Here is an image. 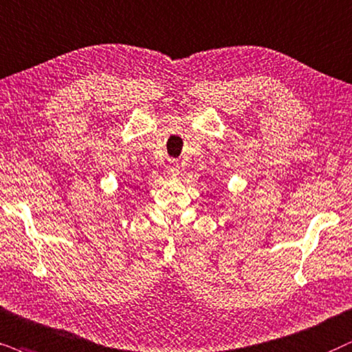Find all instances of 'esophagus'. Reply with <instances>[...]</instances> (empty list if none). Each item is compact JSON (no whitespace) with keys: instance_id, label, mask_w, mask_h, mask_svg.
I'll return each instance as SVG.
<instances>
[{"instance_id":"1","label":"esophagus","mask_w":352,"mask_h":352,"mask_svg":"<svg viewBox=\"0 0 352 352\" xmlns=\"http://www.w3.org/2000/svg\"><path fill=\"white\" fill-rule=\"evenodd\" d=\"M167 173L172 177V179H175V177L180 175V164L177 161H170L167 164Z\"/></svg>"}]
</instances>
